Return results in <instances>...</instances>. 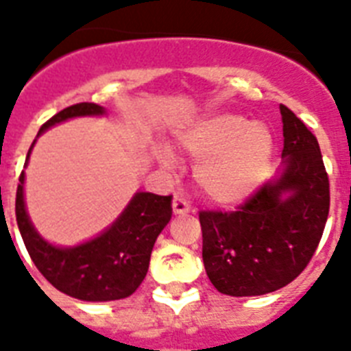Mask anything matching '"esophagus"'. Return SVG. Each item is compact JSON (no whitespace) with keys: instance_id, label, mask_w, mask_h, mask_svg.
Wrapping results in <instances>:
<instances>
[{"instance_id":"1","label":"esophagus","mask_w":351,"mask_h":351,"mask_svg":"<svg viewBox=\"0 0 351 351\" xmlns=\"http://www.w3.org/2000/svg\"><path fill=\"white\" fill-rule=\"evenodd\" d=\"M173 213L175 215L189 213V202H187L186 198H182L180 195H175V198H173Z\"/></svg>"}]
</instances>
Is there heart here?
<instances>
[{"instance_id":"obj_1","label":"heart","mask_w":351,"mask_h":351,"mask_svg":"<svg viewBox=\"0 0 351 351\" xmlns=\"http://www.w3.org/2000/svg\"><path fill=\"white\" fill-rule=\"evenodd\" d=\"M180 147L193 160L195 184L202 197L217 206H237L250 198L266 176L273 138L262 123L237 114H215L184 129ZM165 162L169 156L164 154Z\"/></svg>"}]
</instances>
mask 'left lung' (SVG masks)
<instances>
[{"mask_svg":"<svg viewBox=\"0 0 351 351\" xmlns=\"http://www.w3.org/2000/svg\"><path fill=\"white\" fill-rule=\"evenodd\" d=\"M282 171L234 211H200L209 280L231 297L266 295L304 271L330 211V182L315 134L286 106Z\"/></svg>","mask_w":351,"mask_h":351,"instance_id":"1","label":"left lung"}]
</instances>
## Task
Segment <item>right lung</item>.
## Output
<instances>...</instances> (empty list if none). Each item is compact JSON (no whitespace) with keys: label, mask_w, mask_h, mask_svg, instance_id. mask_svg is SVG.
<instances>
[{"label":"right lung","mask_w":351,"mask_h":351,"mask_svg":"<svg viewBox=\"0 0 351 351\" xmlns=\"http://www.w3.org/2000/svg\"><path fill=\"white\" fill-rule=\"evenodd\" d=\"M106 109L98 104H76L63 109L41 125L38 136L49 127L76 117H100ZM30 145L25 165L29 162ZM25 173L16 191V220L30 258L40 273L62 293L80 300L106 302L125 299L136 291L147 275L156 237L171 220L169 197L136 193L117 222L96 239L74 247H56L43 240L30 222L23 200Z\"/></svg>","instance_id":"right-lung-1"}]
</instances>
